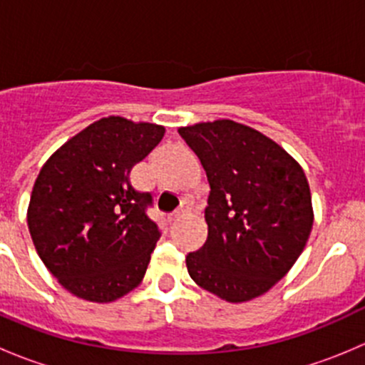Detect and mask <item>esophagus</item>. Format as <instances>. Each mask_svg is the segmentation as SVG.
Listing matches in <instances>:
<instances>
[{"mask_svg":"<svg viewBox=\"0 0 365 365\" xmlns=\"http://www.w3.org/2000/svg\"><path fill=\"white\" fill-rule=\"evenodd\" d=\"M189 213H190V205L183 203L178 210H176V212L171 213V220L180 219V217H185V215H189Z\"/></svg>","mask_w":365,"mask_h":365,"instance_id":"obj_1","label":"esophagus"}]
</instances>
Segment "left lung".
<instances>
[{
	"mask_svg": "<svg viewBox=\"0 0 365 365\" xmlns=\"http://www.w3.org/2000/svg\"><path fill=\"white\" fill-rule=\"evenodd\" d=\"M210 183L208 238L187 254L196 284L222 300L267 293L295 264L312 230L307 178L286 150L231 120L178 128Z\"/></svg>",
	"mask_w": 365,
	"mask_h": 365,
	"instance_id": "8db88e82",
	"label": "left lung"
}]
</instances>
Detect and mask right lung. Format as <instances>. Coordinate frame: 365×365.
<instances>
[{
    "mask_svg": "<svg viewBox=\"0 0 365 365\" xmlns=\"http://www.w3.org/2000/svg\"><path fill=\"white\" fill-rule=\"evenodd\" d=\"M164 127L109 116L68 139L42 165L28 206L40 259L72 295L108 304L143 281L160 230L152 194L130 171L164 138Z\"/></svg>",
    "mask_w": 365,
    "mask_h": 365,
    "instance_id": "right-lung-1",
    "label": "right lung"
}]
</instances>
